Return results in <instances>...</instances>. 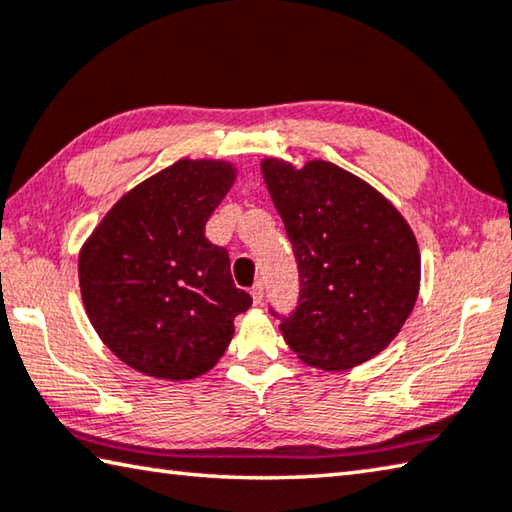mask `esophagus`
<instances>
[{"mask_svg": "<svg viewBox=\"0 0 512 512\" xmlns=\"http://www.w3.org/2000/svg\"><path fill=\"white\" fill-rule=\"evenodd\" d=\"M250 295H253L255 304H262V300H264V282L262 280L255 282V286L250 288Z\"/></svg>", "mask_w": 512, "mask_h": 512, "instance_id": "esophagus-1", "label": "esophagus"}]
</instances>
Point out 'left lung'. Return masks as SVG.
I'll use <instances>...</instances> for the list:
<instances>
[{"instance_id": "left-lung-1", "label": "left lung", "mask_w": 512, "mask_h": 512, "mask_svg": "<svg viewBox=\"0 0 512 512\" xmlns=\"http://www.w3.org/2000/svg\"><path fill=\"white\" fill-rule=\"evenodd\" d=\"M262 174L300 273V304L277 315L306 365L340 371L392 342L416 304L421 253L412 228L383 194L329 161L300 170L264 159Z\"/></svg>"}]
</instances>
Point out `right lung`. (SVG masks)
Segmentation results:
<instances>
[{
	"label": "right lung",
	"instance_id": "right-lung-1",
	"mask_svg": "<svg viewBox=\"0 0 512 512\" xmlns=\"http://www.w3.org/2000/svg\"><path fill=\"white\" fill-rule=\"evenodd\" d=\"M226 161L181 159L118 199L78 259L100 340L141 374L190 380L217 365L253 297L206 224L235 183Z\"/></svg>",
	"mask_w": 512,
	"mask_h": 512
}]
</instances>
